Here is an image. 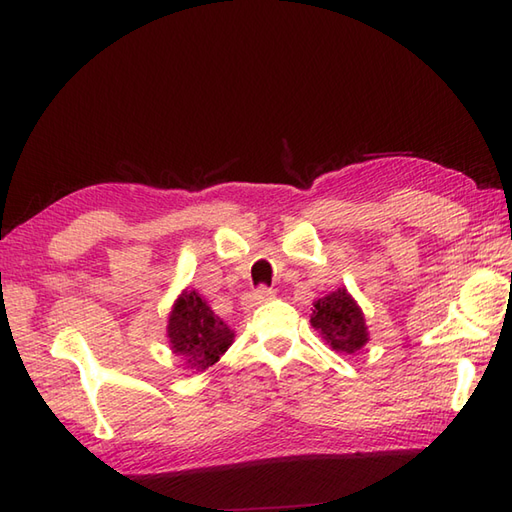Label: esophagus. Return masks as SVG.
<instances>
[{
    "label": "esophagus",
    "mask_w": 512,
    "mask_h": 512,
    "mask_svg": "<svg viewBox=\"0 0 512 512\" xmlns=\"http://www.w3.org/2000/svg\"><path fill=\"white\" fill-rule=\"evenodd\" d=\"M251 299L255 305H261V303H268L270 299H275V290L272 288H266V285H259V288L251 294Z\"/></svg>",
    "instance_id": "34e87169"
}]
</instances>
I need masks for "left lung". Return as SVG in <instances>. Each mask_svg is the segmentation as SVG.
<instances>
[{"label":"left lung","mask_w":512,"mask_h":512,"mask_svg":"<svg viewBox=\"0 0 512 512\" xmlns=\"http://www.w3.org/2000/svg\"><path fill=\"white\" fill-rule=\"evenodd\" d=\"M312 325L331 344V349L340 353L360 351L366 340V325L362 310L347 290H336L327 294L314 305Z\"/></svg>","instance_id":"8db88e82"}]
</instances>
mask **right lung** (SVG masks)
<instances>
[{
	"mask_svg": "<svg viewBox=\"0 0 512 512\" xmlns=\"http://www.w3.org/2000/svg\"><path fill=\"white\" fill-rule=\"evenodd\" d=\"M168 338L176 355H183L196 371H205L231 347L233 331L192 290L183 292L176 301L170 314Z\"/></svg>",
	"mask_w": 512,
	"mask_h": 512,
	"instance_id": "right-lung-1",
	"label": "right lung"
}]
</instances>
